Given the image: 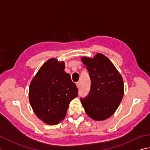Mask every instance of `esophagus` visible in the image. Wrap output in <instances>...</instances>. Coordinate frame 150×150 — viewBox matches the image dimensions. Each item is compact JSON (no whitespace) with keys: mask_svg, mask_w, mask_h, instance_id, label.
Listing matches in <instances>:
<instances>
[{"mask_svg":"<svg viewBox=\"0 0 150 150\" xmlns=\"http://www.w3.org/2000/svg\"><path fill=\"white\" fill-rule=\"evenodd\" d=\"M76 85H77L78 88H79V87H80V83H79V82H77V83H76Z\"/></svg>","mask_w":150,"mask_h":150,"instance_id":"esophagus-1","label":"esophagus"}]
</instances>
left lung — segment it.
<instances>
[{
	"label": "left lung",
	"instance_id": "left-lung-1",
	"mask_svg": "<svg viewBox=\"0 0 150 150\" xmlns=\"http://www.w3.org/2000/svg\"><path fill=\"white\" fill-rule=\"evenodd\" d=\"M88 71L91 91L86 98L81 99L86 113L95 121H103L115 112L123 98V79L107 57L97 53L93 58L82 57Z\"/></svg>",
	"mask_w": 150,
	"mask_h": 150
}]
</instances>
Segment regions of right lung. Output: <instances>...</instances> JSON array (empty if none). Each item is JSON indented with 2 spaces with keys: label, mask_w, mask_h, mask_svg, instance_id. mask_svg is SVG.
Segmentation results:
<instances>
[{
  "label": "right lung",
  "mask_w": 150,
  "mask_h": 150,
  "mask_svg": "<svg viewBox=\"0 0 150 150\" xmlns=\"http://www.w3.org/2000/svg\"><path fill=\"white\" fill-rule=\"evenodd\" d=\"M64 69V62L49 59L29 85V100L33 110L38 118L49 125L63 120L69 103L77 96V86Z\"/></svg>",
  "instance_id": "1"
}]
</instances>
